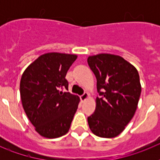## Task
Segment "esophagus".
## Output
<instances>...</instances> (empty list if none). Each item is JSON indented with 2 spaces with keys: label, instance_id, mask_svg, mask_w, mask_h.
<instances>
[{
  "label": "esophagus",
  "instance_id": "obj_1",
  "mask_svg": "<svg viewBox=\"0 0 160 160\" xmlns=\"http://www.w3.org/2000/svg\"><path fill=\"white\" fill-rule=\"evenodd\" d=\"M89 96H90V95H89L88 93H85L84 95H82L80 96V100H81L82 102H84V101H85V100H87L88 98H89Z\"/></svg>",
  "mask_w": 160,
  "mask_h": 160
}]
</instances>
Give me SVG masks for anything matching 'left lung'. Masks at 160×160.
<instances>
[{
	"label": "left lung",
	"instance_id": "1",
	"mask_svg": "<svg viewBox=\"0 0 160 160\" xmlns=\"http://www.w3.org/2000/svg\"><path fill=\"white\" fill-rule=\"evenodd\" d=\"M97 80L100 97L95 112L88 117L93 134L114 138L121 134L136 111L141 85L138 70L119 55L101 53L87 59Z\"/></svg>",
	"mask_w": 160,
	"mask_h": 160
}]
</instances>
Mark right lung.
<instances>
[{"label": "right lung", "instance_id": "add662e5", "mask_svg": "<svg viewBox=\"0 0 160 160\" xmlns=\"http://www.w3.org/2000/svg\"><path fill=\"white\" fill-rule=\"evenodd\" d=\"M77 59L75 54L50 52L28 65L20 83L21 103L29 120L40 135L47 139L67 134L80 103L68 90L65 75Z\"/></svg>", "mask_w": 160, "mask_h": 160}]
</instances>
